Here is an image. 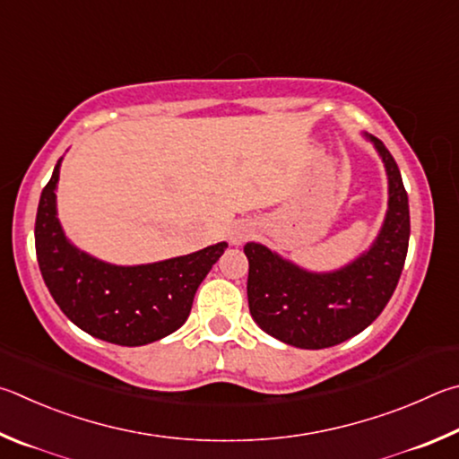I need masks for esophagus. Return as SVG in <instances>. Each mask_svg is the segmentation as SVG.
Returning a JSON list of instances; mask_svg holds the SVG:
<instances>
[{"instance_id": "1", "label": "esophagus", "mask_w": 459, "mask_h": 459, "mask_svg": "<svg viewBox=\"0 0 459 459\" xmlns=\"http://www.w3.org/2000/svg\"><path fill=\"white\" fill-rule=\"evenodd\" d=\"M252 236V225L250 223H234L230 230V242L234 246H242L247 238Z\"/></svg>"}]
</instances>
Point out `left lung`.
Listing matches in <instances>:
<instances>
[{"label": "left lung", "instance_id": "8db88e82", "mask_svg": "<svg viewBox=\"0 0 459 459\" xmlns=\"http://www.w3.org/2000/svg\"><path fill=\"white\" fill-rule=\"evenodd\" d=\"M387 175V212L379 234L334 270H308L268 246L247 242V304L264 333L296 349H328L363 333L387 307L409 246V199L387 147L363 133Z\"/></svg>", "mask_w": 459, "mask_h": 459}]
</instances>
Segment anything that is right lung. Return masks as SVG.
Wrapping results in <instances>:
<instances>
[{"label":"right lung","instance_id":"right-lung-1","mask_svg":"<svg viewBox=\"0 0 459 459\" xmlns=\"http://www.w3.org/2000/svg\"><path fill=\"white\" fill-rule=\"evenodd\" d=\"M62 159L39 195L34 231L39 272L52 299L94 339L120 347L165 339L189 318L199 284L228 244L136 266L94 258L70 242L58 220L56 189Z\"/></svg>","mask_w":459,"mask_h":459}]
</instances>
